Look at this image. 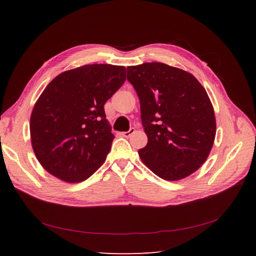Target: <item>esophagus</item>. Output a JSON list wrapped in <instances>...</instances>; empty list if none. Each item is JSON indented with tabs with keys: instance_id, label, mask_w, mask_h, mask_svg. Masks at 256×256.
I'll return each instance as SVG.
<instances>
[{
	"instance_id": "1",
	"label": "esophagus",
	"mask_w": 256,
	"mask_h": 256,
	"mask_svg": "<svg viewBox=\"0 0 256 256\" xmlns=\"http://www.w3.org/2000/svg\"><path fill=\"white\" fill-rule=\"evenodd\" d=\"M134 132H135V128H131L128 130V132H122V133H121V135H122L123 138H130V136H131V135H132Z\"/></svg>"
}]
</instances>
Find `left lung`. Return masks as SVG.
<instances>
[{"label": "left lung", "instance_id": "8db88e82", "mask_svg": "<svg viewBox=\"0 0 256 256\" xmlns=\"http://www.w3.org/2000/svg\"><path fill=\"white\" fill-rule=\"evenodd\" d=\"M126 70L148 140L138 150L140 160L165 180L192 175L208 158L216 138L214 111L206 91L192 74L162 62Z\"/></svg>", "mask_w": 256, "mask_h": 256}]
</instances>
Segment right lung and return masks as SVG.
I'll return each mask as SVG.
<instances>
[{"instance_id":"add662e5","label":"right lung","mask_w":256,"mask_h":256,"mask_svg":"<svg viewBox=\"0 0 256 256\" xmlns=\"http://www.w3.org/2000/svg\"><path fill=\"white\" fill-rule=\"evenodd\" d=\"M125 74L123 66L86 64L58 74L42 91L30 116V140L52 176L80 182L104 162L114 138L104 104Z\"/></svg>"}]
</instances>
